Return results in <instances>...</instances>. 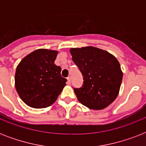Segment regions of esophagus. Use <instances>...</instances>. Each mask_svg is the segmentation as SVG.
Masks as SVG:
<instances>
[{
    "mask_svg": "<svg viewBox=\"0 0 146 146\" xmlns=\"http://www.w3.org/2000/svg\"><path fill=\"white\" fill-rule=\"evenodd\" d=\"M67 83H68V84H70V83H71V78H70V76H69V77L67 78Z\"/></svg>",
    "mask_w": 146,
    "mask_h": 146,
    "instance_id": "1",
    "label": "esophagus"
}]
</instances>
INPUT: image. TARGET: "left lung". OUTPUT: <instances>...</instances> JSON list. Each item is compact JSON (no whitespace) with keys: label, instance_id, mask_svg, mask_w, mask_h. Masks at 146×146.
<instances>
[{"label":"left lung","instance_id":"8db88e82","mask_svg":"<svg viewBox=\"0 0 146 146\" xmlns=\"http://www.w3.org/2000/svg\"><path fill=\"white\" fill-rule=\"evenodd\" d=\"M72 59L83 76V85L74 89L78 101L89 109L102 110L117 97L123 72L117 59L96 47L70 48Z\"/></svg>","mask_w":146,"mask_h":146}]
</instances>
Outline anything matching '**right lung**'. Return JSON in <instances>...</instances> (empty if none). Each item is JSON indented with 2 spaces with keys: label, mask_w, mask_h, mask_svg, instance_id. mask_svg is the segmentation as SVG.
<instances>
[{
  "label": "right lung",
  "mask_w": 146,
  "mask_h": 146,
  "mask_svg": "<svg viewBox=\"0 0 146 146\" xmlns=\"http://www.w3.org/2000/svg\"><path fill=\"white\" fill-rule=\"evenodd\" d=\"M57 50L37 49L19 62L15 73V87L23 102L33 108L54 103L66 86L61 68L54 64Z\"/></svg>",
  "instance_id": "add662e5"
}]
</instances>
